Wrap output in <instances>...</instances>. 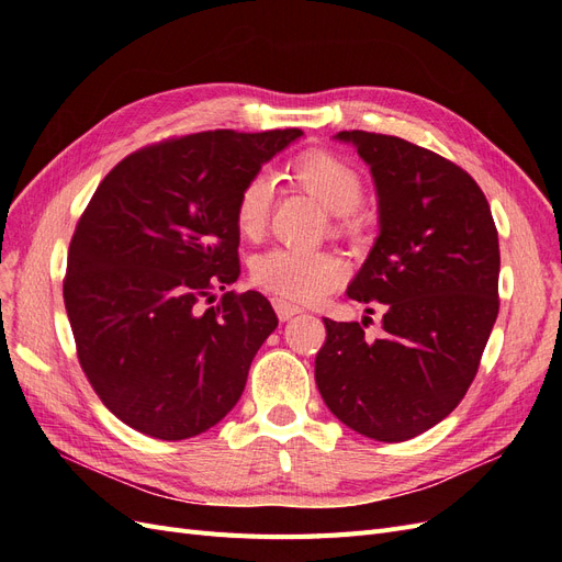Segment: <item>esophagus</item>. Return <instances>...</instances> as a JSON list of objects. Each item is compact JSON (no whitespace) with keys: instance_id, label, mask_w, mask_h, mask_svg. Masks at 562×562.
Here are the masks:
<instances>
[{"instance_id":"esophagus-1","label":"esophagus","mask_w":562,"mask_h":562,"mask_svg":"<svg viewBox=\"0 0 562 562\" xmlns=\"http://www.w3.org/2000/svg\"><path fill=\"white\" fill-rule=\"evenodd\" d=\"M274 310H277V316H279L281 321L293 318L295 314L302 312V307H297V304L288 302V300H283V297H274Z\"/></svg>"}]
</instances>
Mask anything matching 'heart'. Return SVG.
Wrapping results in <instances>:
<instances>
[{"mask_svg":"<svg viewBox=\"0 0 562 562\" xmlns=\"http://www.w3.org/2000/svg\"><path fill=\"white\" fill-rule=\"evenodd\" d=\"M291 178L312 194L323 209L339 217H349L363 201V178L342 157L312 149L295 157ZM271 194L269 173H252L234 201V223L246 239H258L265 232ZM347 265L333 250L271 248L250 265V279L265 291L295 302H314L345 281Z\"/></svg>","mask_w":562,"mask_h":562,"instance_id":"obj_1","label":"heart"}]
</instances>
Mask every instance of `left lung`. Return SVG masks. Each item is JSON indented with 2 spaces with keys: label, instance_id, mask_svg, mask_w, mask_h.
Wrapping results in <instances>:
<instances>
[{
  "label": "left lung",
  "instance_id": "left-lung-1",
  "mask_svg": "<svg viewBox=\"0 0 562 562\" xmlns=\"http://www.w3.org/2000/svg\"><path fill=\"white\" fill-rule=\"evenodd\" d=\"M370 166L380 236L347 288L382 304L366 318H323L314 378L328 411L356 434L401 443L446 419L471 386L499 314V239L490 203L457 164L396 135L339 131Z\"/></svg>",
  "mask_w": 562,
  "mask_h": 562
}]
</instances>
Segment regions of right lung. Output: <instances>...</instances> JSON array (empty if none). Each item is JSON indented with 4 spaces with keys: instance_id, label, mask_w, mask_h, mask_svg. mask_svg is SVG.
Instances as JSON below:
<instances>
[{
    "instance_id": "right-lung-1",
    "label": "right lung",
    "mask_w": 562,
    "mask_h": 562,
    "mask_svg": "<svg viewBox=\"0 0 562 562\" xmlns=\"http://www.w3.org/2000/svg\"><path fill=\"white\" fill-rule=\"evenodd\" d=\"M302 135L206 131L133 151L98 184L67 252L63 297L98 398L131 429L192 438L241 398L279 318L241 274L234 201Z\"/></svg>"
}]
</instances>
